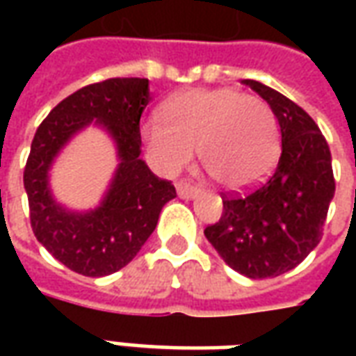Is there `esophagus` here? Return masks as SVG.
Wrapping results in <instances>:
<instances>
[{
	"mask_svg": "<svg viewBox=\"0 0 356 356\" xmlns=\"http://www.w3.org/2000/svg\"><path fill=\"white\" fill-rule=\"evenodd\" d=\"M198 193H200V188L196 185H193L191 181H186V179H183V181H179L177 183V194L181 198H194Z\"/></svg>",
	"mask_w": 356,
	"mask_h": 356,
	"instance_id": "1",
	"label": "esophagus"
}]
</instances>
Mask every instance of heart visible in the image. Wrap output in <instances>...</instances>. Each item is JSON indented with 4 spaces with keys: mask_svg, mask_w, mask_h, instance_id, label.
Wrapping results in <instances>:
<instances>
[{
    "mask_svg": "<svg viewBox=\"0 0 356 356\" xmlns=\"http://www.w3.org/2000/svg\"><path fill=\"white\" fill-rule=\"evenodd\" d=\"M162 120L140 127L150 162L175 175L200 162L217 185L246 191L267 177L278 156V124L267 102L238 89H193L163 104Z\"/></svg>",
    "mask_w": 356,
    "mask_h": 356,
    "instance_id": "heart-1",
    "label": "heart"
}]
</instances>
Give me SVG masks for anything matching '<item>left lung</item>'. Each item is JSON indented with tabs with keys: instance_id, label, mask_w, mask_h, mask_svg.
Here are the masks:
<instances>
[{
	"instance_id": "1",
	"label": "left lung",
	"mask_w": 356,
	"mask_h": 356,
	"mask_svg": "<svg viewBox=\"0 0 356 356\" xmlns=\"http://www.w3.org/2000/svg\"><path fill=\"white\" fill-rule=\"evenodd\" d=\"M275 112L282 152L273 175L250 193L223 194V213L206 238L223 261L248 278L288 273L318 246L336 193L332 154L305 110L275 89L244 80Z\"/></svg>"
}]
</instances>
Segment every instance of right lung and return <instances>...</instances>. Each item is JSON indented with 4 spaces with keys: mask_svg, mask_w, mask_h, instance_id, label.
<instances>
[{
    "mask_svg": "<svg viewBox=\"0 0 356 356\" xmlns=\"http://www.w3.org/2000/svg\"><path fill=\"white\" fill-rule=\"evenodd\" d=\"M150 99L147 78L97 81L58 102L35 131L24 168L30 225L38 242L78 275L106 276L125 267L177 196L171 181L156 177L139 158L140 116ZM91 121L117 140L120 165L102 206L72 214L52 200L47 171L67 139Z\"/></svg>",
    "mask_w": 356,
    "mask_h": 356,
    "instance_id": "1",
    "label": "right lung"
}]
</instances>
